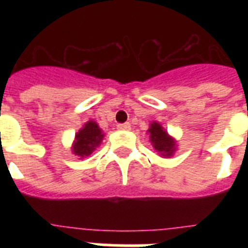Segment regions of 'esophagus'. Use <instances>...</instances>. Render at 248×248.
Segmentation results:
<instances>
[{
  "instance_id": "1",
  "label": "esophagus",
  "mask_w": 248,
  "mask_h": 248,
  "mask_svg": "<svg viewBox=\"0 0 248 248\" xmlns=\"http://www.w3.org/2000/svg\"><path fill=\"white\" fill-rule=\"evenodd\" d=\"M130 127H131V126H130V124H127V122H126V124H117V128H118V130H124V131H126V130H130Z\"/></svg>"
}]
</instances>
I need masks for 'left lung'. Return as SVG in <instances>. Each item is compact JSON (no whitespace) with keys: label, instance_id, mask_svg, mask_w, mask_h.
Returning a JSON list of instances; mask_svg holds the SVG:
<instances>
[{"label":"left lung","instance_id":"left-lung-1","mask_svg":"<svg viewBox=\"0 0 248 248\" xmlns=\"http://www.w3.org/2000/svg\"><path fill=\"white\" fill-rule=\"evenodd\" d=\"M151 134V141L153 143L155 151L162 153V155H171L175 151V143L172 139L167 135V132L163 130V127L157 122H153L151 124V128L148 130Z\"/></svg>","mask_w":248,"mask_h":248}]
</instances>
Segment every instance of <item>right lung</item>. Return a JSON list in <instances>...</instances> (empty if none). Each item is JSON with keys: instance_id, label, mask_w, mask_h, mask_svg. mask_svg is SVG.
Instances as JSON below:
<instances>
[{"instance_id": "1", "label": "right lung", "mask_w": 248, "mask_h": 248, "mask_svg": "<svg viewBox=\"0 0 248 248\" xmlns=\"http://www.w3.org/2000/svg\"><path fill=\"white\" fill-rule=\"evenodd\" d=\"M103 134L93 121H89L76 135V141L73 144V153L78 155L81 158L90 155L93 152V149L100 144L103 139Z\"/></svg>"}]
</instances>
